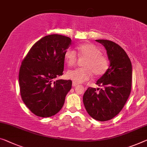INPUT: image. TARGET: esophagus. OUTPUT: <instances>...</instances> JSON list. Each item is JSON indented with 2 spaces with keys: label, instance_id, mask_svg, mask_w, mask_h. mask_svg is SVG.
<instances>
[{
  "label": "esophagus",
  "instance_id": "esophagus-1",
  "mask_svg": "<svg viewBox=\"0 0 147 147\" xmlns=\"http://www.w3.org/2000/svg\"><path fill=\"white\" fill-rule=\"evenodd\" d=\"M78 85V83H75V82L72 83V86H73V87H76Z\"/></svg>",
  "mask_w": 147,
  "mask_h": 147
}]
</instances>
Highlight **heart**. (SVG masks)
<instances>
[{
    "instance_id": "1",
    "label": "heart",
    "mask_w": 147,
    "mask_h": 147,
    "mask_svg": "<svg viewBox=\"0 0 147 147\" xmlns=\"http://www.w3.org/2000/svg\"><path fill=\"white\" fill-rule=\"evenodd\" d=\"M78 55L86 58L83 63V67L76 68L67 72V78L74 82L80 83L89 80L92 74L96 77L103 76L109 68V60L102 55V52L96 45L91 43L81 44L78 46ZM64 58L69 67L75 66L78 55L73 49H68L65 52Z\"/></svg>"
}]
</instances>
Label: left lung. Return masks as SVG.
Listing matches in <instances>:
<instances>
[{"label": "left lung", "mask_w": 147, "mask_h": 147, "mask_svg": "<svg viewBox=\"0 0 147 147\" xmlns=\"http://www.w3.org/2000/svg\"><path fill=\"white\" fill-rule=\"evenodd\" d=\"M96 41L105 47L110 65L96 81L103 89L89 87L83 100L92 118L105 121L118 115L127 102L131 90L132 66L127 53L116 42L104 39Z\"/></svg>", "instance_id": "left-lung-1"}]
</instances>
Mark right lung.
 I'll list each match as a JSON object with an SVG mask.
<instances>
[{
    "label": "right lung",
    "mask_w": 147,
    "mask_h": 147,
    "mask_svg": "<svg viewBox=\"0 0 147 147\" xmlns=\"http://www.w3.org/2000/svg\"><path fill=\"white\" fill-rule=\"evenodd\" d=\"M71 39L53 34L33 45L22 62L19 84L22 100L36 116L51 117L60 111L71 89V80L54 79L63 75L64 54Z\"/></svg>",
    "instance_id": "add662e5"
}]
</instances>
